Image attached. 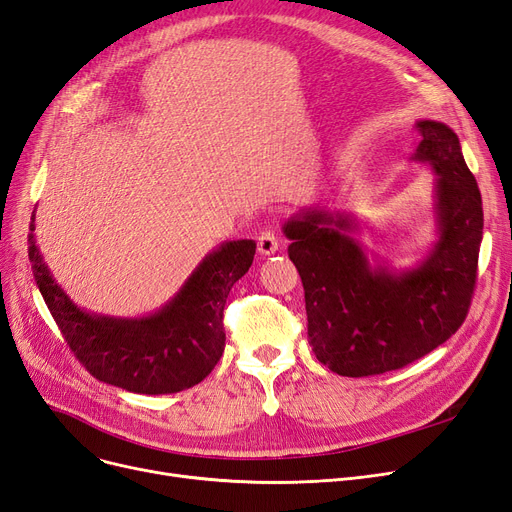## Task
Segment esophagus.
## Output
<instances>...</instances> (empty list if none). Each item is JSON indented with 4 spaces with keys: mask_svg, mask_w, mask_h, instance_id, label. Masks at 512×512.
<instances>
[{
    "mask_svg": "<svg viewBox=\"0 0 512 512\" xmlns=\"http://www.w3.org/2000/svg\"><path fill=\"white\" fill-rule=\"evenodd\" d=\"M277 250H279V239L275 237V233H271V231L260 233V237H258V252L262 256H273Z\"/></svg>",
    "mask_w": 512,
    "mask_h": 512,
    "instance_id": "34e87169",
    "label": "esophagus"
}]
</instances>
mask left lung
Wrapping results in <instances>:
<instances>
[{"label":"left lung","instance_id":"left-lung-1","mask_svg":"<svg viewBox=\"0 0 512 512\" xmlns=\"http://www.w3.org/2000/svg\"><path fill=\"white\" fill-rule=\"evenodd\" d=\"M412 161L435 174V241L414 267L395 271L357 241L353 212L304 208L285 220L290 260L304 285L309 342L340 376H376L437 349L462 325L473 298L483 206L456 132L418 119Z\"/></svg>","mask_w":512,"mask_h":512}]
</instances>
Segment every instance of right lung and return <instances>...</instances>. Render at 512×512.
<instances>
[{
	"label": "right lung",
	"mask_w": 512,
	"mask_h": 512,
	"mask_svg": "<svg viewBox=\"0 0 512 512\" xmlns=\"http://www.w3.org/2000/svg\"><path fill=\"white\" fill-rule=\"evenodd\" d=\"M29 260L39 292L86 370L138 395H170L206 378L224 351L222 311L256 254L254 239L222 241L157 311L113 317L81 309L50 273L29 224Z\"/></svg>",
	"instance_id": "obj_1"
}]
</instances>
